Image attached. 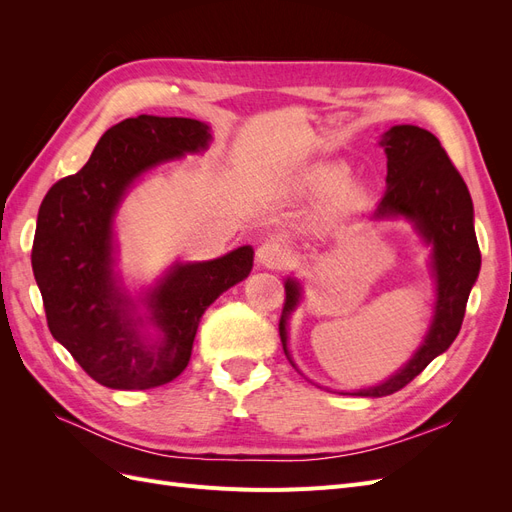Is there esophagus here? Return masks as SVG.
Masks as SVG:
<instances>
[{
    "label": "esophagus",
    "mask_w": 512,
    "mask_h": 512,
    "mask_svg": "<svg viewBox=\"0 0 512 512\" xmlns=\"http://www.w3.org/2000/svg\"><path fill=\"white\" fill-rule=\"evenodd\" d=\"M288 258H290V254H288L286 247L282 243H275V241L262 243L258 250H256L258 265L267 267V269H280V267H284L286 262H288Z\"/></svg>",
    "instance_id": "obj_1"
}]
</instances>
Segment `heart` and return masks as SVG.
Wrapping results in <instances>:
<instances>
[{
  "mask_svg": "<svg viewBox=\"0 0 512 512\" xmlns=\"http://www.w3.org/2000/svg\"><path fill=\"white\" fill-rule=\"evenodd\" d=\"M350 170L344 164H316L294 177L288 185L290 194L299 198L329 196L331 205L342 209L352 207L361 200L363 188L359 183L348 181Z\"/></svg>",
  "mask_w": 512,
  "mask_h": 512,
  "instance_id": "heart-1",
  "label": "heart"
}]
</instances>
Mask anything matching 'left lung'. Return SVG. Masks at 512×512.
Wrapping results in <instances>:
<instances>
[{
	"instance_id": "left-lung-1",
	"label": "left lung",
	"mask_w": 512,
	"mask_h": 512,
	"mask_svg": "<svg viewBox=\"0 0 512 512\" xmlns=\"http://www.w3.org/2000/svg\"><path fill=\"white\" fill-rule=\"evenodd\" d=\"M386 153V192L374 220H406L431 247V273L436 280V305L423 344L412 359L376 386L344 395L384 397L404 389L421 371L446 352L461 329L470 290L480 271V250L474 232V207L466 181L448 160L440 141L418 126H393L380 138ZM286 303L280 320L282 346L288 350V318L301 303V284L284 282Z\"/></svg>"
}]
</instances>
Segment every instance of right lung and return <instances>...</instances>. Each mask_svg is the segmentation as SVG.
Here are the masks:
<instances>
[{
    "label": "right lung",
    "instance_id": "right-lung-1",
    "mask_svg": "<svg viewBox=\"0 0 512 512\" xmlns=\"http://www.w3.org/2000/svg\"><path fill=\"white\" fill-rule=\"evenodd\" d=\"M209 143L211 128L198 119H123L102 134L79 173L59 179L42 200L32 267L46 322L108 389L145 391L175 380L190 363L205 309L252 271V245H241L213 260L175 262L138 299L115 271L113 224L132 185Z\"/></svg>",
    "mask_w": 512,
    "mask_h": 512
}]
</instances>
